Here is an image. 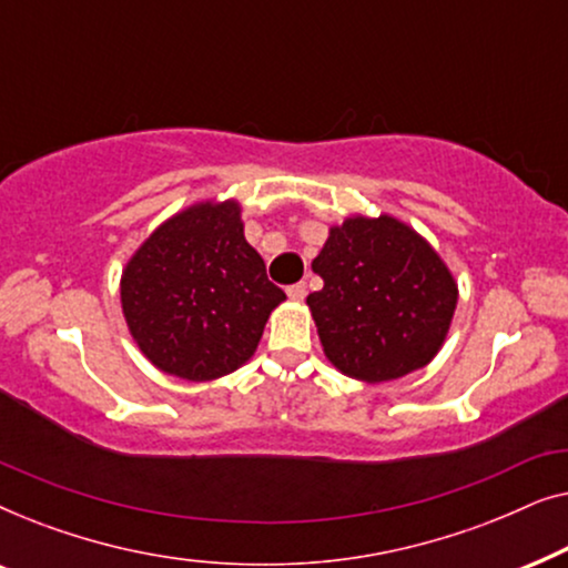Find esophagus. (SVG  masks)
Here are the masks:
<instances>
[{
	"label": "esophagus",
	"instance_id": "1",
	"mask_svg": "<svg viewBox=\"0 0 568 568\" xmlns=\"http://www.w3.org/2000/svg\"><path fill=\"white\" fill-rule=\"evenodd\" d=\"M286 294H290V300L302 302V300H305V294H307V286H305V282L292 284V286H286Z\"/></svg>",
	"mask_w": 568,
	"mask_h": 568
}]
</instances>
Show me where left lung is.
<instances>
[{"mask_svg":"<svg viewBox=\"0 0 568 568\" xmlns=\"http://www.w3.org/2000/svg\"><path fill=\"white\" fill-rule=\"evenodd\" d=\"M307 297L333 367L387 383L429 364L445 344L457 284L437 251L395 216H348L313 261Z\"/></svg>","mask_w":568,"mask_h":568,"instance_id":"left-lung-1","label":"left lung"}]
</instances>
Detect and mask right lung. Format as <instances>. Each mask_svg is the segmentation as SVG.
<instances>
[{"instance_id": "add662e5", "label": "right lung", "mask_w": 568, "mask_h": 568, "mask_svg": "<svg viewBox=\"0 0 568 568\" xmlns=\"http://www.w3.org/2000/svg\"><path fill=\"white\" fill-rule=\"evenodd\" d=\"M284 300L247 245L232 199L170 216L121 276V307L136 346L154 367L191 383L243 367Z\"/></svg>"}]
</instances>
